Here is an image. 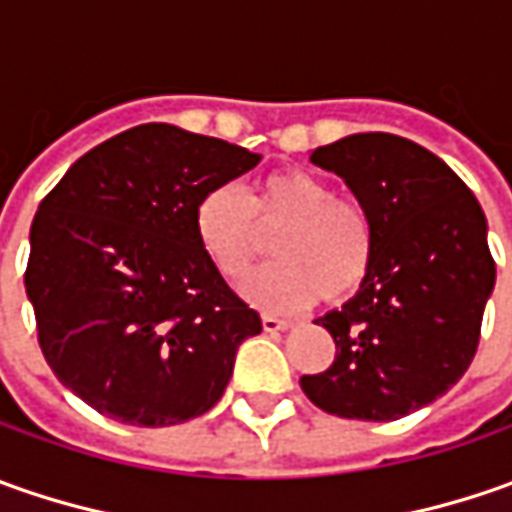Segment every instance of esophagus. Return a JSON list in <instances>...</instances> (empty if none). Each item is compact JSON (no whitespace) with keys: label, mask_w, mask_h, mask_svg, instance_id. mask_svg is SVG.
Segmentation results:
<instances>
[{"label":"esophagus","mask_w":512,"mask_h":512,"mask_svg":"<svg viewBox=\"0 0 512 512\" xmlns=\"http://www.w3.org/2000/svg\"><path fill=\"white\" fill-rule=\"evenodd\" d=\"M262 327H265L267 333H279V330H287V327H293L290 319H279V316H262Z\"/></svg>","instance_id":"obj_1"}]
</instances>
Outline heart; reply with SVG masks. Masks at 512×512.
Wrapping results in <instances>:
<instances>
[{
  "mask_svg": "<svg viewBox=\"0 0 512 512\" xmlns=\"http://www.w3.org/2000/svg\"><path fill=\"white\" fill-rule=\"evenodd\" d=\"M276 224L270 239L276 259L245 282L253 305L290 313L319 296L342 302L362 287L373 265L370 216L316 173H267L250 199L239 187L216 185L196 205L199 245L227 279L245 276L262 247V230Z\"/></svg>",
  "mask_w": 512,
  "mask_h": 512,
  "instance_id": "b5f03b06",
  "label": "heart"
}]
</instances>
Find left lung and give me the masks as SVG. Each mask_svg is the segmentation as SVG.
<instances>
[{"mask_svg":"<svg viewBox=\"0 0 512 512\" xmlns=\"http://www.w3.org/2000/svg\"><path fill=\"white\" fill-rule=\"evenodd\" d=\"M310 162L367 210L373 265L342 310L316 319L336 359L299 384L330 416L396 422L444 396L476 356L496 285L487 219L436 153L393 133L344 136Z\"/></svg>","mask_w":512,"mask_h":512,"instance_id":"left-lung-1","label":"left lung"}]
</instances>
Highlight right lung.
<instances>
[{"mask_svg": "<svg viewBox=\"0 0 512 512\" xmlns=\"http://www.w3.org/2000/svg\"><path fill=\"white\" fill-rule=\"evenodd\" d=\"M259 162L150 122L88 150L42 199L25 270L39 347L102 416L168 427L222 399L262 319L199 245L196 205Z\"/></svg>", "mask_w": 512, "mask_h": 512, "instance_id": "obj_1", "label": "right lung"}]
</instances>
